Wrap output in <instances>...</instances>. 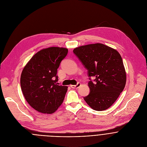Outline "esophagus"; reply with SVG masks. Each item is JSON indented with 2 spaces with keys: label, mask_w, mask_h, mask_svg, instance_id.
Instances as JSON below:
<instances>
[{
  "label": "esophagus",
  "mask_w": 147,
  "mask_h": 147,
  "mask_svg": "<svg viewBox=\"0 0 147 147\" xmlns=\"http://www.w3.org/2000/svg\"><path fill=\"white\" fill-rule=\"evenodd\" d=\"M81 84L80 82H78L76 85H70V87L72 88H78L79 87H80Z\"/></svg>",
  "instance_id": "1"
}]
</instances>
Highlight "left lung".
I'll use <instances>...</instances> for the list:
<instances>
[{
    "label": "left lung",
    "mask_w": 147,
    "mask_h": 147,
    "mask_svg": "<svg viewBox=\"0 0 147 147\" xmlns=\"http://www.w3.org/2000/svg\"><path fill=\"white\" fill-rule=\"evenodd\" d=\"M73 53L88 70L90 93L84 99L94 110L111 107L124 88L126 73L120 53L97 43L75 48ZM95 79L92 81L90 78Z\"/></svg>",
    "instance_id": "1"
}]
</instances>
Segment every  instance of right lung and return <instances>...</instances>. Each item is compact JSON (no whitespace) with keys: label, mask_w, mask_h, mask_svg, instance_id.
<instances>
[{"label":"right lung","mask_w":147,"mask_h":147,"mask_svg":"<svg viewBox=\"0 0 147 147\" xmlns=\"http://www.w3.org/2000/svg\"><path fill=\"white\" fill-rule=\"evenodd\" d=\"M68 53L64 48L50 47L35 54L23 70L20 84L24 96L36 111L51 114L63 102L67 86L59 85L56 76Z\"/></svg>","instance_id":"right-lung-1"}]
</instances>
